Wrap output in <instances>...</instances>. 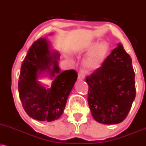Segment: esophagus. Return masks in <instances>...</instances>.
<instances>
[{"mask_svg": "<svg viewBox=\"0 0 146 146\" xmlns=\"http://www.w3.org/2000/svg\"><path fill=\"white\" fill-rule=\"evenodd\" d=\"M84 78H85V75H84V71H82V70H81V71H80V73H79L78 78L80 79V80H84Z\"/></svg>", "mask_w": 146, "mask_h": 146, "instance_id": "34e87169", "label": "esophagus"}]
</instances>
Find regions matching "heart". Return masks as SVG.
I'll return each instance as SVG.
<instances>
[{"label": "heart", "instance_id": "obj_1", "mask_svg": "<svg viewBox=\"0 0 146 146\" xmlns=\"http://www.w3.org/2000/svg\"><path fill=\"white\" fill-rule=\"evenodd\" d=\"M92 48L93 50L84 59V64L88 68L95 69L101 65L106 58L110 50V44L106 41H102L96 45L94 43H91L84 50L89 51Z\"/></svg>", "mask_w": 146, "mask_h": 146}]
</instances>
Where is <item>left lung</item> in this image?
Masks as SVG:
<instances>
[{"mask_svg":"<svg viewBox=\"0 0 146 146\" xmlns=\"http://www.w3.org/2000/svg\"><path fill=\"white\" fill-rule=\"evenodd\" d=\"M86 81L88 102L94 120L105 124L122 122L136 95L135 72L131 56L119 43Z\"/></svg>","mask_w":146,"mask_h":146,"instance_id":"left-lung-1","label":"left lung"}]
</instances>
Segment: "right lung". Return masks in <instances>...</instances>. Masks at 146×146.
Returning a JSON list of instances; mask_svg holds the SVG:
<instances>
[{"instance_id": "obj_1", "label": "right lung", "mask_w": 146, "mask_h": 146, "mask_svg": "<svg viewBox=\"0 0 146 146\" xmlns=\"http://www.w3.org/2000/svg\"><path fill=\"white\" fill-rule=\"evenodd\" d=\"M58 58L57 52H50L47 40L41 38L30 47L21 66L19 96L26 113L35 120L51 122L58 119L78 78L73 69L61 73ZM51 66H53L52 69ZM45 70L54 78L51 89H46L36 80Z\"/></svg>"}]
</instances>
